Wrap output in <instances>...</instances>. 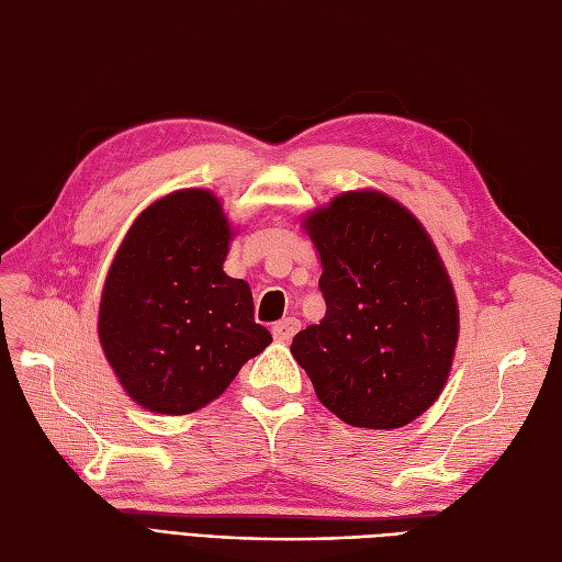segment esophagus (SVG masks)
<instances>
[{
    "instance_id": "1",
    "label": "esophagus",
    "mask_w": 562,
    "mask_h": 562,
    "mask_svg": "<svg viewBox=\"0 0 562 562\" xmlns=\"http://www.w3.org/2000/svg\"><path fill=\"white\" fill-rule=\"evenodd\" d=\"M297 330H300V321L293 318V316H288V318L274 323V328H271V333H274L277 342H291L293 335H295Z\"/></svg>"
}]
</instances>
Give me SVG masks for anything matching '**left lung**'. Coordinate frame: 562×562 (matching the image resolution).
Masks as SVG:
<instances>
[{"instance_id":"obj_1","label":"left lung","mask_w":562,"mask_h":562,"mask_svg":"<svg viewBox=\"0 0 562 562\" xmlns=\"http://www.w3.org/2000/svg\"><path fill=\"white\" fill-rule=\"evenodd\" d=\"M326 316L291 351L318 401L361 429H398L443 391L459 337L448 269L419 220L378 192H345L304 217Z\"/></svg>"}]
</instances>
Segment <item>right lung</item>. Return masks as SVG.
Wrapping results in <instances>:
<instances>
[{"label": "right lung", "instance_id": "add662e5", "mask_svg": "<svg viewBox=\"0 0 562 562\" xmlns=\"http://www.w3.org/2000/svg\"><path fill=\"white\" fill-rule=\"evenodd\" d=\"M232 225L209 190L147 206L110 265L98 337L116 380L149 413L190 415L271 345L250 285L225 274Z\"/></svg>", "mask_w": 562, "mask_h": 562}]
</instances>
